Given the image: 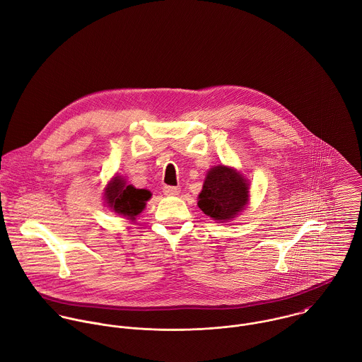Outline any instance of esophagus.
Wrapping results in <instances>:
<instances>
[{"mask_svg":"<svg viewBox=\"0 0 362 362\" xmlns=\"http://www.w3.org/2000/svg\"><path fill=\"white\" fill-rule=\"evenodd\" d=\"M163 193L166 196H177L180 193V189L179 187H175V186H165L163 187Z\"/></svg>","mask_w":362,"mask_h":362,"instance_id":"34e87169","label":"esophagus"}]
</instances>
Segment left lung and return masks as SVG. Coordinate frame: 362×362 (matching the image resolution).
I'll list each match as a JSON object with an SVG mask.
<instances>
[{"instance_id":"obj_1","label":"left lung","mask_w":362,"mask_h":362,"mask_svg":"<svg viewBox=\"0 0 362 362\" xmlns=\"http://www.w3.org/2000/svg\"><path fill=\"white\" fill-rule=\"evenodd\" d=\"M250 183L235 169L218 165L211 168L199 194L197 206L216 221L235 218L250 202Z\"/></svg>"}]
</instances>
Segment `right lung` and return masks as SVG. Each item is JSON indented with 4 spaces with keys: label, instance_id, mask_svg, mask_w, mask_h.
Wrapping results in <instances>:
<instances>
[{
    "label": "right lung",
    "instance_id": "obj_1",
    "mask_svg": "<svg viewBox=\"0 0 362 362\" xmlns=\"http://www.w3.org/2000/svg\"><path fill=\"white\" fill-rule=\"evenodd\" d=\"M104 190V200L107 206L114 213L127 217L128 220H135L152 196L149 190L127 185L125 179L121 176L112 177Z\"/></svg>",
    "mask_w": 362,
    "mask_h": 362
}]
</instances>
